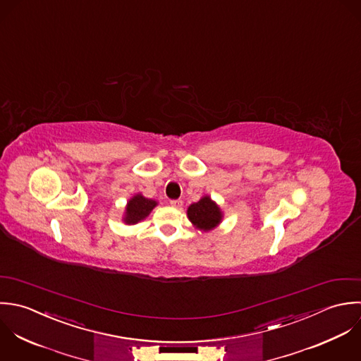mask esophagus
<instances>
[{"label": "esophagus", "instance_id": "obj_1", "mask_svg": "<svg viewBox=\"0 0 361 361\" xmlns=\"http://www.w3.org/2000/svg\"><path fill=\"white\" fill-rule=\"evenodd\" d=\"M169 203H171V206H172V207H180L183 202H182L180 199H173V200H171Z\"/></svg>", "mask_w": 361, "mask_h": 361}]
</instances>
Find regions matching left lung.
I'll use <instances>...</instances> for the list:
<instances>
[{
  "mask_svg": "<svg viewBox=\"0 0 361 361\" xmlns=\"http://www.w3.org/2000/svg\"><path fill=\"white\" fill-rule=\"evenodd\" d=\"M188 216L189 220L203 231L213 230L221 220L220 209L209 196L200 199L197 203H193L188 209Z\"/></svg>",
  "mask_w": 361,
  "mask_h": 361,
  "instance_id": "obj_1",
  "label": "left lung"
}]
</instances>
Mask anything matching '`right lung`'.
<instances>
[{
    "instance_id": "1",
    "label": "right lung",
    "mask_w": 361,
    "mask_h": 361,
    "mask_svg": "<svg viewBox=\"0 0 361 361\" xmlns=\"http://www.w3.org/2000/svg\"><path fill=\"white\" fill-rule=\"evenodd\" d=\"M155 206H157V202L151 199H145L141 195H137L127 203L124 221L128 224H135L142 219H145Z\"/></svg>"
}]
</instances>
